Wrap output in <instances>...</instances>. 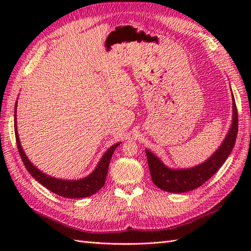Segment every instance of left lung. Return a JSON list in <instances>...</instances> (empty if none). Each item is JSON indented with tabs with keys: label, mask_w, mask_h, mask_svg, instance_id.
Returning a JSON list of instances; mask_svg holds the SVG:
<instances>
[{
	"label": "left lung",
	"mask_w": 251,
	"mask_h": 251,
	"mask_svg": "<svg viewBox=\"0 0 251 251\" xmlns=\"http://www.w3.org/2000/svg\"><path fill=\"white\" fill-rule=\"evenodd\" d=\"M238 130V115L233 97V120L225 141L212 156L201 165L188 169H172L165 166L157 156L146 150L149 169L153 183L159 189L170 193H183L197 189L214 176L226 158L230 155L235 145Z\"/></svg>",
	"instance_id": "8db88e82"
}]
</instances>
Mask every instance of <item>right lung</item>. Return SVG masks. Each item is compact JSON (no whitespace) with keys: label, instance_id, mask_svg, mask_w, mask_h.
Segmentation results:
<instances>
[{"label":"right lung","instance_id":"right-lung-1","mask_svg":"<svg viewBox=\"0 0 251 251\" xmlns=\"http://www.w3.org/2000/svg\"><path fill=\"white\" fill-rule=\"evenodd\" d=\"M15 136H16V142H17L18 152L20 154V157L23 159L25 166L26 170L31 174L32 177L39 182L44 185L46 189L51 191L52 193L57 195H60L67 199H81V197H87L95 194L96 192H98L102 186L104 185L106 173H108L110 161L112 157V154L114 153L115 149L120 146V143L112 146L108 151L104 153L102 158L100 159L99 164L94 172L90 174L87 177L79 180H61L56 179L50 176H47L44 173H42L41 170L37 169L35 166H33L28 157L25 156V154L23 150V148L20 146L18 132H17V126H16V106H17V102L15 103Z\"/></svg>","mask_w":251,"mask_h":251}]
</instances>
